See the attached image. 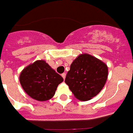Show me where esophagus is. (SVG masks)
<instances>
[{
	"mask_svg": "<svg viewBox=\"0 0 133 133\" xmlns=\"http://www.w3.org/2000/svg\"><path fill=\"white\" fill-rule=\"evenodd\" d=\"M62 77L64 78V79H65V77H66V73H63V74H62Z\"/></svg>",
	"mask_w": 133,
	"mask_h": 133,
	"instance_id": "1",
	"label": "esophagus"
}]
</instances>
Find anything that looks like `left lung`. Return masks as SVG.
I'll use <instances>...</instances> for the list:
<instances>
[{
  "instance_id": "8db88e82",
  "label": "left lung",
  "mask_w": 133,
  "mask_h": 133,
  "mask_svg": "<svg viewBox=\"0 0 133 133\" xmlns=\"http://www.w3.org/2000/svg\"><path fill=\"white\" fill-rule=\"evenodd\" d=\"M107 77L108 67L105 63L89 54H82L71 63L65 83L76 98L87 101L100 92Z\"/></svg>"
}]
</instances>
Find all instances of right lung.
I'll return each instance as SVG.
<instances>
[{"instance_id": "obj_1", "label": "right lung", "mask_w": 133, "mask_h": 133, "mask_svg": "<svg viewBox=\"0 0 133 133\" xmlns=\"http://www.w3.org/2000/svg\"><path fill=\"white\" fill-rule=\"evenodd\" d=\"M19 81L23 89L37 101H46L55 95L64 79L44 60H37L21 71Z\"/></svg>"}]
</instances>
